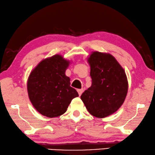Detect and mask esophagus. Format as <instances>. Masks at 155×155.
Masks as SVG:
<instances>
[{"label": "esophagus", "instance_id": "esophagus-1", "mask_svg": "<svg viewBox=\"0 0 155 155\" xmlns=\"http://www.w3.org/2000/svg\"><path fill=\"white\" fill-rule=\"evenodd\" d=\"M77 91H78V95H79V96H80V95H81V94H82V93H83V91H84V90H83L82 88H81V89H78Z\"/></svg>", "mask_w": 155, "mask_h": 155}]
</instances>
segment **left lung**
<instances>
[{
  "label": "left lung",
  "instance_id": "8db88e82",
  "mask_svg": "<svg viewBox=\"0 0 155 155\" xmlns=\"http://www.w3.org/2000/svg\"><path fill=\"white\" fill-rule=\"evenodd\" d=\"M92 85L81 96L91 115L104 118L114 114L124 103L128 93L125 71L110 53L92 52L88 58Z\"/></svg>",
  "mask_w": 155,
  "mask_h": 155
}]
</instances>
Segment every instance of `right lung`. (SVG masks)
<instances>
[{"instance_id": "obj_1", "label": "right lung", "mask_w": 155, "mask_h": 155, "mask_svg": "<svg viewBox=\"0 0 155 155\" xmlns=\"http://www.w3.org/2000/svg\"><path fill=\"white\" fill-rule=\"evenodd\" d=\"M70 61L57 54L43 59L31 71L27 91L34 107L43 116L53 118L66 112L71 100L78 96L65 74Z\"/></svg>"}]
</instances>
